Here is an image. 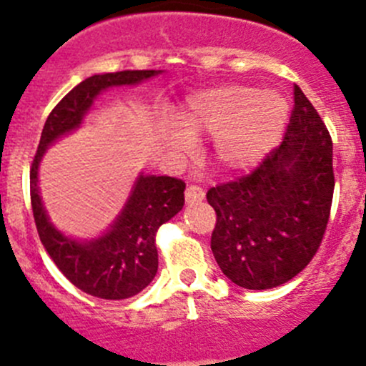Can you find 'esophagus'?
I'll use <instances>...</instances> for the list:
<instances>
[{
    "mask_svg": "<svg viewBox=\"0 0 366 366\" xmlns=\"http://www.w3.org/2000/svg\"><path fill=\"white\" fill-rule=\"evenodd\" d=\"M205 198V191L200 186H189L186 189V202L187 204H198Z\"/></svg>",
    "mask_w": 366,
    "mask_h": 366,
    "instance_id": "1",
    "label": "esophagus"
}]
</instances>
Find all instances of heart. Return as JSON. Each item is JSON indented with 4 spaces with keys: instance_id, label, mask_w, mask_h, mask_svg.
I'll list each match as a JSON object with an SVG mask.
<instances>
[{
    "instance_id": "heart-1",
    "label": "heart",
    "mask_w": 366,
    "mask_h": 366,
    "mask_svg": "<svg viewBox=\"0 0 366 366\" xmlns=\"http://www.w3.org/2000/svg\"><path fill=\"white\" fill-rule=\"evenodd\" d=\"M179 129L168 142L179 152L193 139L216 138L214 157L227 172H248L280 143L289 122L285 99L246 84H221L198 90L177 114Z\"/></svg>"
}]
</instances>
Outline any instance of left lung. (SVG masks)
I'll use <instances>...</instances> for the list:
<instances>
[{
  "label": "left lung",
  "instance_id": "obj_1",
  "mask_svg": "<svg viewBox=\"0 0 366 366\" xmlns=\"http://www.w3.org/2000/svg\"><path fill=\"white\" fill-rule=\"evenodd\" d=\"M333 189V142L296 84L282 145L249 175L207 191L217 216L210 248L223 274L249 290L297 276L322 242Z\"/></svg>",
  "mask_w": 366,
  "mask_h": 366
}]
</instances>
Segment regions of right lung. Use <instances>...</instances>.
<instances>
[{
  "mask_svg": "<svg viewBox=\"0 0 366 366\" xmlns=\"http://www.w3.org/2000/svg\"><path fill=\"white\" fill-rule=\"evenodd\" d=\"M161 70H122L95 74L54 106L44 124L39 149L29 169V194L36 232L44 248L72 285L101 299H127L142 292L157 272L156 232L184 207L186 184L173 177L139 175L112 227L92 241L61 234L49 221L39 193V164L61 136L76 131L101 92L138 84Z\"/></svg>",
  "mask_w": 366,
  "mask_h": 366,
  "instance_id": "right-lung-1",
  "label": "right lung"
}]
</instances>
